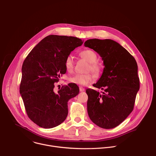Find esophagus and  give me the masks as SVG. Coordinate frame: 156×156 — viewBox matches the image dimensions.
<instances>
[{
	"instance_id": "34e87169",
	"label": "esophagus",
	"mask_w": 156,
	"mask_h": 156,
	"mask_svg": "<svg viewBox=\"0 0 156 156\" xmlns=\"http://www.w3.org/2000/svg\"><path fill=\"white\" fill-rule=\"evenodd\" d=\"M85 91V89L82 87V86H80V92H84Z\"/></svg>"
}]
</instances>
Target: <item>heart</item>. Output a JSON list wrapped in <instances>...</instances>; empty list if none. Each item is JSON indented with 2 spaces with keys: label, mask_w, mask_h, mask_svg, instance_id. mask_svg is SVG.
<instances>
[{
  "label": "heart",
  "mask_w": 156,
  "mask_h": 156,
  "mask_svg": "<svg viewBox=\"0 0 156 156\" xmlns=\"http://www.w3.org/2000/svg\"><path fill=\"white\" fill-rule=\"evenodd\" d=\"M80 55L88 62H90L87 70L91 71L96 76L99 75L101 72V66L96 62L98 58L96 54L92 50L86 49L81 51ZM74 57L72 55H69L66 57L65 60V66L66 70L72 72L74 69ZM93 80L94 76L91 73L76 74L69 79L70 83L80 86L87 85L93 83Z\"/></svg>",
  "instance_id": "b5f03b06"
}]
</instances>
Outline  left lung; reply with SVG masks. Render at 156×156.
Instances as JSON below:
<instances>
[{"instance_id":"obj_1","label":"left lung","mask_w":156,"mask_h":156,"mask_svg":"<svg viewBox=\"0 0 156 156\" xmlns=\"http://www.w3.org/2000/svg\"><path fill=\"white\" fill-rule=\"evenodd\" d=\"M84 46L98 53L104 62L103 73L94 86L87 89V108L91 121L111 129L119 125L132 112L140 89L136 60L118 42L111 39H88Z\"/></svg>"}]
</instances>
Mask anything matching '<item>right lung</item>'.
Returning a JSON list of instances; mask_svg holds the SVG:
<instances>
[{
  "label": "right lung",
  "instance_id": "1",
  "mask_svg": "<svg viewBox=\"0 0 156 156\" xmlns=\"http://www.w3.org/2000/svg\"><path fill=\"white\" fill-rule=\"evenodd\" d=\"M83 43L76 37L49 35L24 60L20 93L28 117L39 126L55 127L67 117L68 101L78 94L79 87L69 83L55 92L54 83L66 73V57Z\"/></svg>",
  "mask_w": 156,
  "mask_h": 156
}]
</instances>
